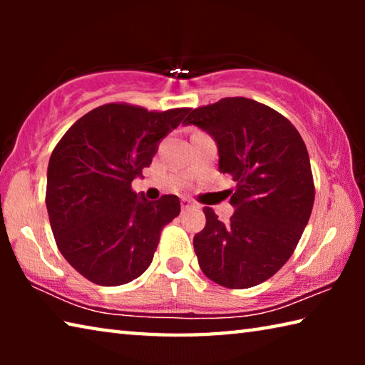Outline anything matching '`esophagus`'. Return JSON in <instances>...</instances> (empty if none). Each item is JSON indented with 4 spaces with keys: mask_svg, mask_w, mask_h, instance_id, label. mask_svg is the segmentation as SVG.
I'll return each mask as SVG.
<instances>
[{
    "mask_svg": "<svg viewBox=\"0 0 365 365\" xmlns=\"http://www.w3.org/2000/svg\"><path fill=\"white\" fill-rule=\"evenodd\" d=\"M180 205H182V211H190V209H196L197 207L193 201L188 200V197H182Z\"/></svg>",
    "mask_w": 365,
    "mask_h": 365,
    "instance_id": "obj_1",
    "label": "esophagus"
}]
</instances>
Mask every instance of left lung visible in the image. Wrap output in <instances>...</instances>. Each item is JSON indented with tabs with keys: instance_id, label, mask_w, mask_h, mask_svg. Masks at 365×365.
<instances>
[{
	"instance_id": "1",
	"label": "left lung",
	"mask_w": 365,
	"mask_h": 365,
	"mask_svg": "<svg viewBox=\"0 0 365 365\" xmlns=\"http://www.w3.org/2000/svg\"><path fill=\"white\" fill-rule=\"evenodd\" d=\"M183 123L212 135L220 172L237 182L230 222L202 209L206 227L193 238L200 267L225 288L256 287L292 257L311 217L316 187L304 141L285 115L243 96L191 109Z\"/></svg>"
}]
</instances>
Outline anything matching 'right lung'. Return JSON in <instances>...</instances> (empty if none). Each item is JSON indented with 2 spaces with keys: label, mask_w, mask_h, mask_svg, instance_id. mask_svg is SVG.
<instances>
[{
  "label": "right lung",
  "mask_w": 365,
  "mask_h": 365,
  "mask_svg": "<svg viewBox=\"0 0 365 365\" xmlns=\"http://www.w3.org/2000/svg\"><path fill=\"white\" fill-rule=\"evenodd\" d=\"M188 113L108 103L80 117L54 146L45 196L49 224L61 255L86 280L117 287L150 267L180 201L175 195L138 197L132 182Z\"/></svg>",
  "instance_id": "right-lung-1"
}]
</instances>
